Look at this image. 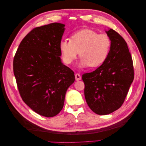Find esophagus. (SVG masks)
Returning <instances> with one entry per match:
<instances>
[{
  "label": "esophagus",
  "instance_id": "esophagus-1",
  "mask_svg": "<svg viewBox=\"0 0 146 146\" xmlns=\"http://www.w3.org/2000/svg\"><path fill=\"white\" fill-rule=\"evenodd\" d=\"M75 77H76V80H81V76L79 74H76L75 75Z\"/></svg>",
  "mask_w": 146,
  "mask_h": 146
}]
</instances>
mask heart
Returning <instances> with one entry per match:
<instances>
[{
    "label": "heart",
    "instance_id": "heart-1",
    "mask_svg": "<svg viewBox=\"0 0 146 146\" xmlns=\"http://www.w3.org/2000/svg\"><path fill=\"white\" fill-rule=\"evenodd\" d=\"M111 47V39L106 34L85 29L74 33L70 39H63L60 50L64 62L69 64L79 54L81 60L79 66L96 68L107 60Z\"/></svg>",
    "mask_w": 146,
    "mask_h": 146
}]
</instances>
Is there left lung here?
I'll return each instance as SVG.
<instances>
[{
  "label": "left lung",
  "instance_id": "obj_1",
  "mask_svg": "<svg viewBox=\"0 0 146 146\" xmlns=\"http://www.w3.org/2000/svg\"><path fill=\"white\" fill-rule=\"evenodd\" d=\"M106 32L111 39L107 60L93 72L82 76L86 103L100 115L110 114L121 107L134 79L133 60L127 42L111 29Z\"/></svg>",
  "mask_w": 146,
  "mask_h": 146
}]
</instances>
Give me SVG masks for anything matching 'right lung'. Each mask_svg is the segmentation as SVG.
I'll return each mask as SVG.
<instances>
[{"label":"right lung","instance_id":"right-lung-1","mask_svg":"<svg viewBox=\"0 0 146 146\" xmlns=\"http://www.w3.org/2000/svg\"><path fill=\"white\" fill-rule=\"evenodd\" d=\"M64 25L52 23L34 28L21 42L13 72L22 99L35 112L54 117L62 110L74 72L61 61L60 43Z\"/></svg>","mask_w":146,"mask_h":146}]
</instances>
